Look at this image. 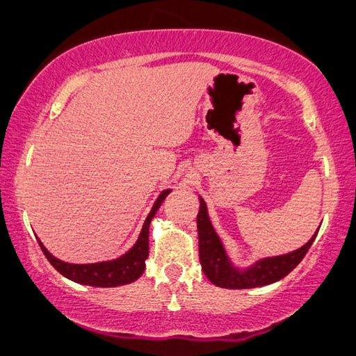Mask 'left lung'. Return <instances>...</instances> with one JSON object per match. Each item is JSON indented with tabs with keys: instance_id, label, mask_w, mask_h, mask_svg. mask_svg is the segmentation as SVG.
I'll use <instances>...</instances> for the list:
<instances>
[{
	"instance_id": "8db88e82",
	"label": "left lung",
	"mask_w": 356,
	"mask_h": 356,
	"mask_svg": "<svg viewBox=\"0 0 356 356\" xmlns=\"http://www.w3.org/2000/svg\"><path fill=\"white\" fill-rule=\"evenodd\" d=\"M318 232L300 250L284 256L261 259L250 269L238 270L228 261L220 238L217 236L211 220H209L206 202L201 199V207H199L197 213L199 261H201L202 270L207 279L213 285L222 286V289H254V286L269 285L284 279L300 264L311 245H313L314 238L318 236Z\"/></svg>"
}]
</instances>
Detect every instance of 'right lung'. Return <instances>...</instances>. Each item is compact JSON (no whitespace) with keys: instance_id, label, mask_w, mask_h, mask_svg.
<instances>
[{"instance_id":"1","label":"right lung","mask_w":356,"mask_h":356,"mask_svg":"<svg viewBox=\"0 0 356 356\" xmlns=\"http://www.w3.org/2000/svg\"><path fill=\"white\" fill-rule=\"evenodd\" d=\"M170 193V189L160 194L157 201H155L152 211L145 218L143 230L136 241V245L131 250L115 261H106V262H95V264H70V262H63L56 259L55 256H51L47 251V248L42 245V241L38 240L43 254L48 259V262L60 272L61 275H65L66 279L82 285H90V286H118L126 285L131 282L138 280L145 269V259L149 256V225L152 220L155 212L159 211V207L162 206L163 199Z\"/></svg>"}]
</instances>
